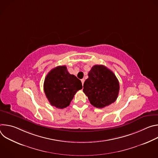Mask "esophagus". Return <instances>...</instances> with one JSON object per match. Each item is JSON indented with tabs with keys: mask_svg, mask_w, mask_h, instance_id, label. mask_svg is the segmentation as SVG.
<instances>
[{
	"mask_svg": "<svg viewBox=\"0 0 158 158\" xmlns=\"http://www.w3.org/2000/svg\"><path fill=\"white\" fill-rule=\"evenodd\" d=\"M84 79H81V82H82V85H84Z\"/></svg>",
	"mask_w": 158,
	"mask_h": 158,
	"instance_id": "1",
	"label": "esophagus"
}]
</instances>
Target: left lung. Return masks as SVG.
<instances>
[{
    "label": "left lung",
    "instance_id": "left-lung-1",
    "mask_svg": "<svg viewBox=\"0 0 158 158\" xmlns=\"http://www.w3.org/2000/svg\"><path fill=\"white\" fill-rule=\"evenodd\" d=\"M88 76L84 83L83 92L93 106L103 108L116 101L119 83L113 73L104 65H95Z\"/></svg>",
    "mask_w": 158,
    "mask_h": 158
}]
</instances>
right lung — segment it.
Segmentation results:
<instances>
[{"label": "right lung", "mask_w": 158, "mask_h": 158, "mask_svg": "<svg viewBox=\"0 0 158 158\" xmlns=\"http://www.w3.org/2000/svg\"><path fill=\"white\" fill-rule=\"evenodd\" d=\"M82 88L81 81L69 74L65 65L52 69L44 83V91L50 104L59 109L69 106L77 91Z\"/></svg>", "instance_id": "add662e5"}]
</instances>
